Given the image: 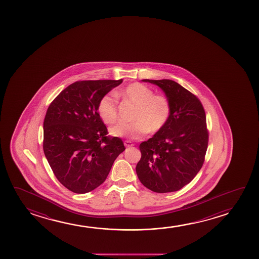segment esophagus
Here are the masks:
<instances>
[{"mask_svg":"<svg viewBox=\"0 0 259 259\" xmlns=\"http://www.w3.org/2000/svg\"><path fill=\"white\" fill-rule=\"evenodd\" d=\"M124 146H125V147H133L134 144H133L131 142H129V141H125V142H124Z\"/></svg>","mask_w":259,"mask_h":259,"instance_id":"obj_1","label":"esophagus"}]
</instances>
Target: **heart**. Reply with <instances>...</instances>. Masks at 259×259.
I'll return each mask as SVG.
<instances>
[{
	"label": "heart",
	"instance_id": "heart-1",
	"mask_svg": "<svg viewBox=\"0 0 259 259\" xmlns=\"http://www.w3.org/2000/svg\"><path fill=\"white\" fill-rule=\"evenodd\" d=\"M114 96L135 105L131 124H119L110 128V134L117 137H128L132 140L142 138L148 133L161 131L171 115L170 100L164 94H154L148 85L135 82L124 89L116 90ZM111 95L103 96L98 102L97 111L104 123L112 124L118 117L117 101Z\"/></svg>",
	"mask_w": 259,
	"mask_h": 259
}]
</instances>
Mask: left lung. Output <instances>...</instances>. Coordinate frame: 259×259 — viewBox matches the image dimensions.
<instances>
[{
	"mask_svg": "<svg viewBox=\"0 0 259 259\" xmlns=\"http://www.w3.org/2000/svg\"><path fill=\"white\" fill-rule=\"evenodd\" d=\"M163 89L171 103L166 125L140 144L136 165L139 180L156 193L178 191L191 182L205 160L209 142L206 115L201 101L170 79H143Z\"/></svg>",
	"mask_w": 259,
	"mask_h": 259,
	"instance_id": "obj_1",
	"label": "left lung"
}]
</instances>
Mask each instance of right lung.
I'll return each instance as SVG.
<instances>
[{"mask_svg": "<svg viewBox=\"0 0 259 259\" xmlns=\"http://www.w3.org/2000/svg\"><path fill=\"white\" fill-rule=\"evenodd\" d=\"M123 79L79 80L52 101L43 122V150L55 176L70 191L85 194L103 184L124 142L108 135L99 100Z\"/></svg>", "mask_w": 259, "mask_h": 259, "instance_id": "obj_1", "label": "right lung"}]
</instances>
